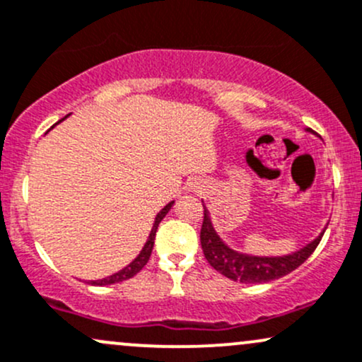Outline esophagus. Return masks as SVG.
<instances>
[{
	"label": "esophagus",
	"mask_w": 362,
	"mask_h": 362,
	"mask_svg": "<svg viewBox=\"0 0 362 362\" xmlns=\"http://www.w3.org/2000/svg\"><path fill=\"white\" fill-rule=\"evenodd\" d=\"M201 189H202V185L199 184V182H192V184H190V190H192V192H201Z\"/></svg>",
	"instance_id": "34e87169"
}]
</instances>
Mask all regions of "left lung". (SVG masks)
<instances>
[{
  "mask_svg": "<svg viewBox=\"0 0 362 362\" xmlns=\"http://www.w3.org/2000/svg\"><path fill=\"white\" fill-rule=\"evenodd\" d=\"M304 130L315 136L311 129ZM251 151L252 149L247 151L245 158H249ZM202 206H204V221H202L201 228V245L204 257L216 272H220L230 280L240 281V284H266V281L288 275L311 256L328 226L325 225V228L317 233L315 239L297 251L281 254V256H256V254L240 252L230 247L214 228L209 209L206 208V204Z\"/></svg>",
  "mask_w": 362,
  "mask_h": 362,
  "instance_id": "8db88e82",
  "label": "left lung"
}]
</instances>
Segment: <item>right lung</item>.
Listing matches in <instances>:
<instances>
[{"mask_svg":"<svg viewBox=\"0 0 362 362\" xmlns=\"http://www.w3.org/2000/svg\"><path fill=\"white\" fill-rule=\"evenodd\" d=\"M69 117H70V115H66L65 118H69ZM65 118H62V120H59L58 123H62L63 120H65ZM58 123H57V125H58ZM53 127H51V129H53ZM173 204H175V201L168 202V204H166L165 208H163L161 211L156 214V218H154V223H153V226H151V232L148 235V240H146L144 247L141 249V252H139L137 256L134 257V259L125 266V268H122L120 272L113 273V275L101 278V280H90L89 284L90 285H113V284H120V281H125V280H129V278H132L134 275H137V273L141 272V269L146 266V263L149 261L151 252H153V247H154V237H156L158 226H160L161 220L166 216V214H168L170 209L173 208Z\"/></svg>","mask_w":362,"mask_h":362,"instance_id":"obj_1","label":"right lung"}]
</instances>
